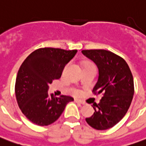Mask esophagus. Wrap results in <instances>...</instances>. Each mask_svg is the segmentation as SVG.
Returning a JSON list of instances; mask_svg holds the SVG:
<instances>
[{
  "label": "esophagus",
  "instance_id": "esophagus-1",
  "mask_svg": "<svg viewBox=\"0 0 146 146\" xmlns=\"http://www.w3.org/2000/svg\"><path fill=\"white\" fill-rule=\"evenodd\" d=\"M75 102L76 103H77V104H84V102H82L81 100L79 99H75Z\"/></svg>",
  "mask_w": 146,
  "mask_h": 146
}]
</instances>
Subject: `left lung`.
<instances>
[{
    "label": "left lung",
    "mask_w": 146,
    "mask_h": 146,
    "mask_svg": "<svg viewBox=\"0 0 146 146\" xmlns=\"http://www.w3.org/2000/svg\"><path fill=\"white\" fill-rule=\"evenodd\" d=\"M82 53L98 69L93 92L103 94L99 103L93 104V115L86 120L98 130L110 129L122 120L131 104L134 94L131 71L122 57L109 50H83Z\"/></svg>",
    "instance_id": "left-lung-1"
}]
</instances>
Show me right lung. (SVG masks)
<instances>
[{
	"label": "right lung",
	"instance_id": "add662e5",
	"mask_svg": "<svg viewBox=\"0 0 146 146\" xmlns=\"http://www.w3.org/2000/svg\"><path fill=\"white\" fill-rule=\"evenodd\" d=\"M77 52L44 48L31 53L19 67L15 93L19 108L27 119L38 126H48L60 117L71 96L57 98L48 94V85L60 79L64 67Z\"/></svg>",
	"mask_w": 146,
	"mask_h": 146
}]
</instances>
